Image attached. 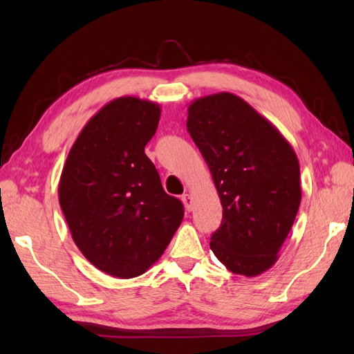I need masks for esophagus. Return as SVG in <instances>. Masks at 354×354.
Returning a JSON list of instances; mask_svg holds the SVG:
<instances>
[{
  "mask_svg": "<svg viewBox=\"0 0 354 354\" xmlns=\"http://www.w3.org/2000/svg\"><path fill=\"white\" fill-rule=\"evenodd\" d=\"M181 199L184 202V207H185L187 212H192V209H193V199H192L190 194L189 193H184Z\"/></svg>",
  "mask_w": 354,
  "mask_h": 354,
  "instance_id": "34e87169",
  "label": "esophagus"
}]
</instances>
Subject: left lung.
Masks as SVG:
<instances>
[{
  "label": "left lung",
  "mask_w": 354,
  "mask_h": 354,
  "mask_svg": "<svg viewBox=\"0 0 354 354\" xmlns=\"http://www.w3.org/2000/svg\"><path fill=\"white\" fill-rule=\"evenodd\" d=\"M187 131L223 208L209 248L232 274L257 277L272 268L295 222L301 202L297 153L272 123L231 93L194 100Z\"/></svg>",
  "instance_id": "obj_1"
}]
</instances>
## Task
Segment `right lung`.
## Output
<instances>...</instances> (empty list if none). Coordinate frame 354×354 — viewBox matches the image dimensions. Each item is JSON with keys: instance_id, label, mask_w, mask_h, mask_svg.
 <instances>
[{"instance_id": "obj_1", "label": "right lung", "mask_w": 354, "mask_h": 354, "mask_svg": "<svg viewBox=\"0 0 354 354\" xmlns=\"http://www.w3.org/2000/svg\"><path fill=\"white\" fill-rule=\"evenodd\" d=\"M158 103L118 97L79 133L59 181V204L74 243L93 265L133 278L161 257L184 217L145 147L160 122Z\"/></svg>"}]
</instances>
